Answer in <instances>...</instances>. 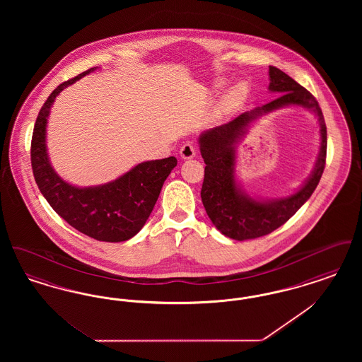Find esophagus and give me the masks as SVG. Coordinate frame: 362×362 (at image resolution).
Instances as JSON below:
<instances>
[{
  "label": "esophagus",
  "instance_id": "obj_1",
  "mask_svg": "<svg viewBox=\"0 0 362 362\" xmlns=\"http://www.w3.org/2000/svg\"><path fill=\"white\" fill-rule=\"evenodd\" d=\"M179 155L182 158H185V160H189V158H194L195 155H197V152H195V148L192 146V144L187 141V142H185L183 145H182V148H180V151H179Z\"/></svg>",
  "mask_w": 362,
  "mask_h": 362
}]
</instances>
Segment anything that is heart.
Masks as SVG:
<instances>
[{
	"mask_svg": "<svg viewBox=\"0 0 362 362\" xmlns=\"http://www.w3.org/2000/svg\"><path fill=\"white\" fill-rule=\"evenodd\" d=\"M247 93H248V88H247V84L243 83V81H239V83L229 86L225 90L224 95L221 96L220 110L223 112L233 110L235 107H238L239 104L243 103V100L247 98Z\"/></svg>",
	"mask_w": 362,
	"mask_h": 362,
	"instance_id": "obj_1",
	"label": "heart"
}]
</instances>
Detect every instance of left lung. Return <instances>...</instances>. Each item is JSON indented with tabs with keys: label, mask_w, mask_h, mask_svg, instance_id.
Returning <instances> with one entry per match:
<instances>
[{
	"label": "left lung",
	"mask_w": 362,
	"mask_h": 362,
	"mask_svg": "<svg viewBox=\"0 0 362 362\" xmlns=\"http://www.w3.org/2000/svg\"><path fill=\"white\" fill-rule=\"evenodd\" d=\"M269 80L267 89L278 95L276 99L243 112L226 124L205 130L198 138L199 151L206 164L201 189L202 204L213 225L233 240L257 239L285 224L310 199L326 164L327 130L316 99L278 68L269 66ZM289 106L304 107L318 119L321 145L315 165L305 183L289 196L278 199L250 196L237 177V144L262 116Z\"/></svg>",
	"instance_id": "1"
}]
</instances>
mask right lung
Listing matches in <instances>:
<instances>
[{
	"mask_svg": "<svg viewBox=\"0 0 362 362\" xmlns=\"http://www.w3.org/2000/svg\"><path fill=\"white\" fill-rule=\"evenodd\" d=\"M96 69L86 70L57 86L47 98L35 122L31 163L42 195L68 224L96 240L118 243L132 239L142 229L177 161L173 156L142 161L111 182L88 187L71 185L57 173L47 151L52 104L64 89Z\"/></svg>",
	"mask_w": 362,
	"mask_h": 362,
	"instance_id": "1",
	"label": "right lung"
}]
</instances>
